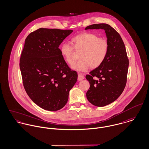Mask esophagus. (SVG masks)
Masks as SVG:
<instances>
[{
	"label": "esophagus",
	"mask_w": 149,
	"mask_h": 149,
	"mask_svg": "<svg viewBox=\"0 0 149 149\" xmlns=\"http://www.w3.org/2000/svg\"><path fill=\"white\" fill-rule=\"evenodd\" d=\"M84 78H85V77H84V76L82 74L79 73V74H78V80L79 81L82 80L83 79H84Z\"/></svg>",
	"instance_id": "1"
}]
</instances>
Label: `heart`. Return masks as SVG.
<instances>
[{"label": "heart", "mask_w": 149, "mask_h": 149, "mask_svg": "<svg viewBox=\"0 0 149 149\" xmlns=\"http://www.w3.org/2000/svg\"><path fill=\"white\" fill-rule=\"evenodd\" d=\"M73 47L68 42L63 43L60 47L61 54L65 61L71 65L74 63L73 57V48L77 52L80 60L72 68L79 72H86L90 67L98 68L105 61L109 51V42L103 38H98L95 33L83 32L71 39Z\"/></svg>", "instance_id": "1"}]
</instances>
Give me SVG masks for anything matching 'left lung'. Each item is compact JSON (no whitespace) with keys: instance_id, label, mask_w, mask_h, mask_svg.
Wrapping results in <instances>:
<instances>
[{"instance_id":"left-lung-1","label":"left lung","mask_w":149,"mask_h":149,"mask_svg":"<svg viewBox=\"0 0 149 149\" xmlns=\"http://www.w3.org/2000/svg\"><path fill=\"white\" fill-rule=\"evenodd\" d=\"M93 29L105 30L109 51L104 63L86 76L90 84L86 97L93 105L102 107L114 102L122 94L127 81L129 59L122 38L113 27L100 23L85 28Z\"/></svg>"}]
</instances>
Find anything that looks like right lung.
Here are the masks:
<instances>
[{
	"label": "right lung",
	"mask_w": 149,
	"mask_h": 149,
	"mask_svg": "<svg viewBox=\"0 0 149 149\" xmlns=\"http://www.w3.org/2000/svg\"><path fill=\"white\" fill-rule=\"evenodd\" d=\"M73 30L40 28L26 39L20 58L24 88L37 105L57 111L67 104L77 73L68 67L59 45Z\"/></svg>",
	"instance_id": "obj_1"
}]
</instances>
